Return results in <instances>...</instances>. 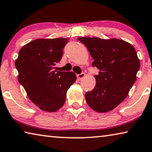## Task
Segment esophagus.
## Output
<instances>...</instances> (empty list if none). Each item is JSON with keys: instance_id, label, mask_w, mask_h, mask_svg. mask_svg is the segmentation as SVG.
I'll list each match as a JSON object with an SVG mask.
<instances>
[{"instance_id": "esophagus-1", "label": "esophagus", "mask_w": 152, "mask_h": 152, "mask_svg": "<svg viewBox=\"0 0 152 152\" xmlns=\"http://www.w3.org/2000/svg\"><path fill=\"white\" fill-rule=\"evenodd\" d=\"M86 76V74L84 73H82V74H80L77 75V78H78V80H82V78H84V77Z\"/></svg>"}]
</instances>
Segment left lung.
I'll return each instance as SVG.
<instances>
[{
  "label": "left lung",
  "instance_id": "8db88e82",
  "mask_svg": "<svg viewBox=\"0 0 152 152\" xmlns=\"http://www.w3.org/2000/svg\"><path fill=\"white\" fill-rule=\"evenodd\" d=\"M78 39L94 59L92 66L99 70L94 76L96 86L85 94L87 104L98 113L110 111L124 101L135 83L140 67L137 52L129 43L115 38Z\"/></svg>",
  "mask_w": 152,
  "mask_h": 152
}]
</instances>
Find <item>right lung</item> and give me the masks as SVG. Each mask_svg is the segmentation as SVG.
<instances>
[{
	"label": "right lung",
	"mask_w": 152,
	"mask_h": 152,
	"mask_svg": "<svg viewBox=\"0 0 152 152\" xmlns=\"http://www.w3.org/2000/svg\"><path fill=\"white\" fill-rule=\"evenodd\" d=\"M69 38L37 39L20 48L15 61L18 80L29 99L41 110L57 111L65 103L66 92L76 80L73 72L53 71L61 60Z\"/></svg>",
	"instance_id": "right-lung-1"
}]
</instances>
